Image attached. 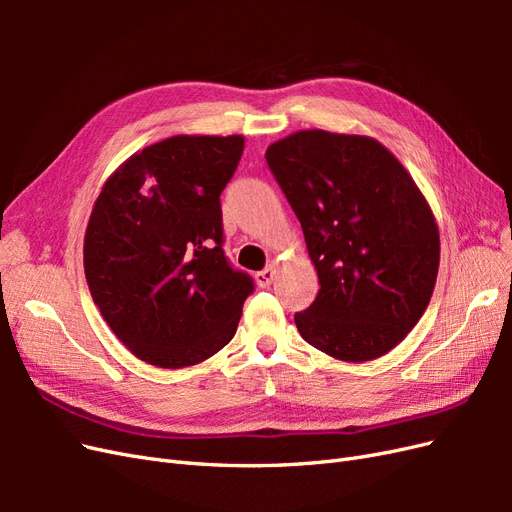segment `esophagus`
Instances as JSON below:
<instances>
[{"instance_id":"esophagus-1","label":"esophagus","mask_w":512,"mask_h":512,"mask_svg":"<svg viewBox=\"0 0 512 512\" xmlns=\"http://www.w3.org/2000/svg\"><path fill=\"white\" fill-rule=\"evenodd\" d=\"M254 280H256V284H258L260 288H269L271 282L275 280V269H273V267H267V269L258 271V273L254 275Z\"/></svg>"}]
</instances>
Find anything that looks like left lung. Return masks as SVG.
<instances>
[{"mask_svg":"<svg viewBox=\"0 0 512 512\" xmlns=\"http://www.w3.org/2000/svg\"><path fill=\"white\" fill-rule=\"evenodd\" d=\"M267 164L303 228L320 290L294 324L346 363L391 352L421 320L440 265L433 211L376 138L301 130L269 145Z\"/></svg>","mask_w":512,"mask_h":512,"instance_id":"obj_1","label":"left lung"}]
</instances>
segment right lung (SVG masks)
Masks as SVG:
<instances>
[{"label": "right lung", "mask_w": 512, "mask_h": 512, "mask_svg": "<svg viewBox=\"0 0 512 512\" xmlns=\"http://www.w3.org/2000/svg\"><path fill=\"white\" fill-rule=\"evenodd\" d=\"M243 145L241 134L170 136L104 181L85 230V277L136 359L181 369L235 337L254 282L226 262L220 194Z\"/></svg>", "instance_id": "right-lung-1"}]
</instances>
